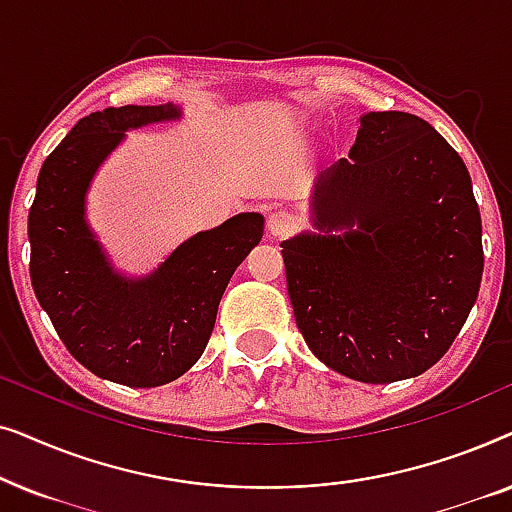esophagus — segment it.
<instances>
[{
    "label": "esophagus",
    "instance_id": "34e87169",
    "mask_svg": "<svg viewBox=\"0 0 512 512\" xmlns=\"http://www.w3.org/2000/svg\"><path fill=\"white\" fill-rule=\"evenodd\" d=\"M296 228H298V216L289 212V209H277V212L270 214V219H268L270 235L286 237V235H291Z\"/></svg>",
    "mask_w": 512,
    "mask_h": 512
}]
</instances>
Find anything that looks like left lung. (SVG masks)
<instances>
[{
	"instance_id": "left-lung-1",
	"label": "left lung",
	"mask_w": 512,
	"mask_h": 512,
	"mask_svg": "<svg viewBox=\"0 0 512 512\" xmlns=\"http://www.w3.org/2000/svg\"><path fill=\"white\" fill-rule=\"evenodd\" d=\"M312 209L317 228L347 233L282 242L307 347L359 382L422 375L480 291L482 221L464 160L424 118L370 111L349 158L317 179Z\"/></svg>"
}]
</instances>
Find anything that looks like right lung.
<instances>
[{"instance_id": "obj_1", "label": "right lung", "mask_w": 512, "mask_h": 512, "mask_svg": "<svg viewBox=\"0 0 512 512\" xmlns=\"http://www.w3.org/2000/svg\"><path fill=\"white\" fill-rule=\"evenodd\" d=\"M172 118L174 104L81 118L41 165L27 221L39 305L81 366L125 387H160L200 359L230 277L263 237L261 214H237L186 240L149 277L111 270L83 219L90 179L125 130Z\"/></svg>"}]
</instances>
